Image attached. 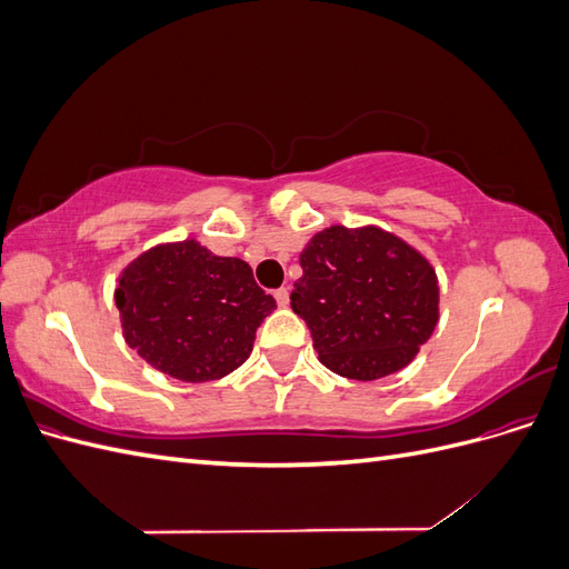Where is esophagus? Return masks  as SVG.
Returning <instances> with one entry per match:
<instances>
[{
	"instance_id": "34e87169",
	"label": "esophagus",
	"mask_w": 569,
	"mask_h": 569,
	"mask_svg": "<svg viewBox=\"0 0 569 569\" xmlns=\"http://www.w3.org/2000/svg\"><path fill=\"white\" fill-rule=\"evenodd\" d=\"M274 301H278V306H289V289L287 287H280L274 289Z\"/></svg>"
}]
</instances>
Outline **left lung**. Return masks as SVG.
I'll return each instance as SVG.
<instances>
[{"mask_svg":"<svg viewBox=\"0 0 569 569\" xmlns=\"http://www.w3.org/2000/svg\"><path fill=\"white\" fill-rule=\"evenodd\" d=\"M291 308L320 363L372 382L403 370L432 337L439 282L427 258L382 228L332 226L301 251Z\"/></svg>","mask_w":569,"mask_h":569,"instance_id":"1","label":"left lung"}]
</instances>
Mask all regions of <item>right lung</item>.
<instances>
[{
	"label": "right lung",
	"mask_w": 569,
	"mask_h": 569,
	"mask_svg": "<svg viewBox=\"0 0 569 569\" xmlns=\"http://www.w3.org/2000/svg\"><path fill=\"white\" fill-rule=\"evenodd\" d=\"M116 306L128 347L182 382H211L244 363L274 299L242 258L197 239L159 244L120 272Z\"/></svg>",
	"instance_id": "1"
}]
</instances>
